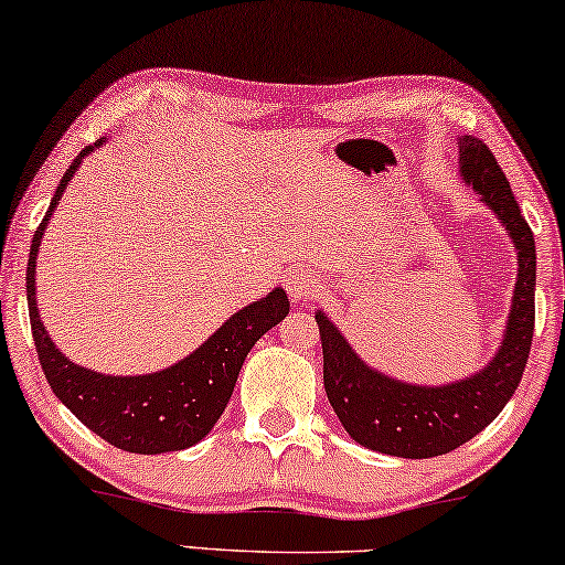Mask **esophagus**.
I'll return each instance as SVG.
<instances>
[{
    "mask_svg": "<svg viewBox=\"0 0 565 565\" xmlns=\"http://www.w3.org/2000/svg\"><path fill=\"white\" fill-rule=\"evenodd\" d=\"M285 288L292 300H311L321 292V282L308 269H292L285 277Z\"/></svg>",
    "mask_w": 565,
    "mask_h": 565,
    "instance_id": "34e87169",
    "label": "esophagus"
}]
</instances>
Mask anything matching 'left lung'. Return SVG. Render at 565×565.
<instances>
[{
  "label": "left lung",
  "mask_w": 565,
  "mask_h": 565,
  "mask_svg": "<svg viewBox=\"0 0 565 565\" xmlns=\"http://www.w3.org/2000/svg\"><path fill=\"white\" fill-rule=\"evenodd\" d=\"M460 177L497 215L516 249V282L504 339L478 373L445 385H416L370 367L323 311V388L354 443L393 458H435L466 445L509 404L527 365L535 331V236L499 161L473 136L458 138Z\"/></svg>",
  "instance_id": "1"
}]
</instances>
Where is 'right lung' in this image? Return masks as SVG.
<instances>
[{
  "mask_svg": "<svg viewBox=\"0 0 565 565\" xmlns=\"http://www.w3.org/2000/svg\"><path fill=\"white\" fill-rule=\"evenodd\" d=\"M103 143L105 138H99L68 164L30 244L25 290L38 360L61 404L105 443L138 455L188 450L221 419L246 354L257 339L288 316L290 300L282 288H275L223 321L221 329L213 331V337H207L195 352L157 373L103 375L68 360L53 344L38 313L35 259L51 215L56 213L68 182L79 172L82 159Z\"/></svg>",
  "mask_w": 565,
  "mask_h": 565,
  "instance_id": "obj_1",
  "label": "right lung"
}]
</instances>
